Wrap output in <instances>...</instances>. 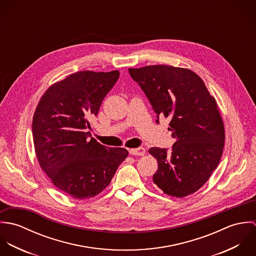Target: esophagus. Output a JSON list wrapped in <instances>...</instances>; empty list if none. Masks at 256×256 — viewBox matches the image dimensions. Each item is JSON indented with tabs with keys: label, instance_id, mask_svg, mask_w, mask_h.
Wrapping results in <instances>:
<instances>
[{
	"label": "esophagus",
	"instance_id": "obj_1",
	"mask_svg": "<svg viewBox=\"0 0 256 256\" xmlns=\"http://www.w3.org/2000/svg\"><path fill=\"white\" fill-rule=\"evenodd\" d=\"M129 152L133 156H144L145 152H146V150L143 146H139V148H136L129 150Z\"/></svg>",
	"mask_w": 256,
	"mask_h": 256
}]
</instances>
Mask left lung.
I'll list each match as a JSON object with an SVG mask.
<instances>
[{"mask_svg": "<svg viewBox=\"0 0 256 256\" xmlns=\"http://www.w3.org/2000/svg\"><path fill=\"white\" fill-rule=\"evenodd\" d=\"M160 117L170 118L172 150L150 148L158 160L154 183L166 194L184 197L202 187L219 164L224 142V124L215 98L201 78L166 65L128 69Z\"/></svg>", "mask_w": 256, "mask_h": 256, "instance_id": "obj_1", "label": "left lung"}]
</instances>
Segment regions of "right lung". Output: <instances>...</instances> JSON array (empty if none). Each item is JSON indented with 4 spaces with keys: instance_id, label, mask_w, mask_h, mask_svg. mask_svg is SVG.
Wrapping results in <instances>:
<instances>
[{
    "instance_id": "1",
    "label": "right lung",
    "mask_w": 256,
    "mask_h": 256,
    "mask_svg": "<svg viewBox=\"0 0 256 256\" xmlns=\"http://www.w3.org/2000/svg\"><path fill=\"white\" fill-rule=\"evenodd\" d=\"M119 71H82L51 86L41 98L32 120L37 160L53 184L74 199L100 193L128 156L90 138L88 119L119 78Z\"/></svg>"
}]
</instances>
